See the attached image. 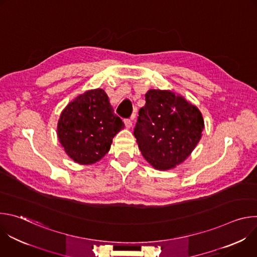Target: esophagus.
Returning <instances> with one entry per match:
<instances>
[{
	"mask_svg": "<svg viewBox=\"0 0 257 257\" xmlns=\"http://www.w3.org/2000/svg\"><path fill=\"white\" fill-rule=\"evenodd\" d=\"M132 124H133V118H131V119H127V120H125V126H126V128H128V129H130L131 127H132Z\"/></svg>",
	"mask_w": 257,
	"mask_h": 257,
	"instance_id": "esophagus-1",
	"label": "esophagus"
}]
</instances>
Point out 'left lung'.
I'll use <instances>...</instances> for the list:
<instances>
[{"label": "left lung", "instance_id": "left-lung-1", "mask_svg": "<svg viewBox=\"0 0 257 257\" xmlns=\"http://www.w3.org/2000/svg\"><path fill=\"white\" fill-rule=\"evenodd\" d=\"M204 121L197 106L172 90L150 89L139 109L134 136L143 158L159 171L184 162L201 139Z\"/></svg>", "mask_w": 257, "mask_h": 257}]
</instances>
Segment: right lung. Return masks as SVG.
I'll list each match as a JSON object with an SVG mask.
<instances>
[{
    "instance_id": "obj_1",
    "label": "right lung",
    "mask_w": 257,
    "mask_h": 257,
    "mask_svg": "<svg viewBox=\"0 0 257 257\" xmlns=\"http://www.w3.org/2000/svg\"><path fill=\"white\" fill-rule=\"evenodd\" d=\"M124 128L101 88L89 89L70 101L62 111L57 133L67 156L83 166L100 161L113 138Z\"/></svg>"
}]
</instances>
